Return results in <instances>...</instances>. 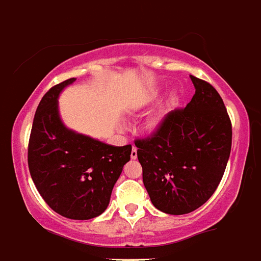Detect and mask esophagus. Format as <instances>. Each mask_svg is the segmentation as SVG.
Here are the masks:
<instances>
[{"instance_id":"1","label":"esophagus","mask_w":261,"mask_h":261,"mask_svg":"<svg viewBox=\"0 0 261 261\" xmlns=\"http://www.w3.org/2000/svg\"><path fill=\"white\" fill-rule=\"evenodd\" d=\"M130 158H132V159L137 158V147H136V146L132 147V151H130Z\"/></svg>"}]
</instances>
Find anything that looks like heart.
<instances>
[{
    "mask_svg": "<svg viewBox=\"0 0 261 261\" xmlns=\"http://www.w3.org/2000/svg\"><path fill=\"white\" fill-rule=\"evenodd\" d=\"M155 96L156 95H150L147 99H145L144 102H142L141 105H140V107H144V106H146L147 103L151 102V100H153V99L155 98ZM176 99H177L176 91H172L171 95H170V99H168V102H170V105H174V103L176 102ZM162 119H163V117L161 116V115H155V116L151 117L150 121H149V128H151V129L158 128V126L161 125V123H162Z\"/></svg>",
    "mask_w": 261,
    "mask_h": 261,
    "instance_id": "heart-1",
    "label": "heart"
}]
</instances>
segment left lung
I'll list each match as a JSON object with an SVG mask.
<instances>
[{
  "instance_id": "1",
  "label": "left lung",
  "mask_w": 261,
  "mask_h": 261,
  "mask_svg": "<svg viewBox=\"0 0 261 261\" xmlns=\"http://www.w3.org/2000/svg\"><path fill=\"white\" fill-rule=\"evenodd\" d=\"M195 95L171 111L153 137L137 140V158L150 200L163 213L180 216L211 199L231 150V123L211 84L190 75Z\"/></svg>"
}]
</instances>
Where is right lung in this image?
I'll return each mask as SVG.
<instances>
[{
  "label": "right lung",
  "mask_w": 261,
  "mask_h": 261,
  "mask_svg": "<svg viewBox=\"0 0 261 261\" xmlns=\"http://www.w3.org/2000/svg\"><path fill=\"white\" fill-rule=\"evenodd\" d=\"M74 81H64L41 98L30 136L29 168L53 211L70 220H90L107 209L132 146L108 145L64 124L59 96Z\"/></svg>",
  "instance_id": "right-lung-1"
}]
</instances>
